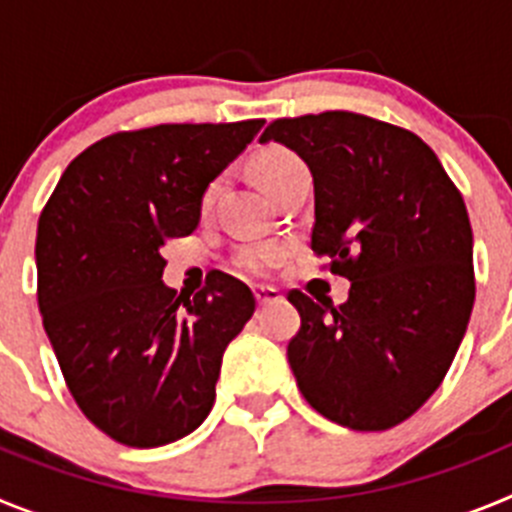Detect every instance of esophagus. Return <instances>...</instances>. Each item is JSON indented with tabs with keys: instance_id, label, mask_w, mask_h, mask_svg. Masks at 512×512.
<instances>
[{
	"instance_id": "obj_1",
	"label": "esophagus",
	"mask_w": 512,
	"mask_h": 512,
	"mask_svg": "<svg viewBox=\"0 0 512 512\" xmlns=\"http://www.w3.org/2000/svg\"><path fill=\"white\" fill-rule=\"evenodd\" d=\"M253 297H256V302H259L261 307L271 305V302L282 300V295H279V289H274V287H256V289H253Z\"/></svg>"
}]
</instances>
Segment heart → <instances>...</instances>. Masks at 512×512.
Returning <instances> with one entry per match:
<instances>
[{
  "instance_id": "heart-1",
  "label": "heart",
  "mask_w": 512,
  "mask_h": 512,
  "mask_svg": "<svg viewBox=\"0 0 512 512\" xmlns=\"http://www.w3.org/2000/svg\"><path fill=\"white\" fill-rule=\"evenodd\" d=\"M251 169H253V176H256V182H259L266 192L274 194V189H277L279 184L292 174V171L305 169V164H302L300 158L289 151V148L266 146L256 153ZM212 197H215V184H210V187L205 189V194H202V205L205 207L210 205ZM282 256H284V246H279V243L246 246L235 253V266H238L241 271H246V274H253V277H264L266 271L277 264Z\"/></svg>"
}]
</instances>
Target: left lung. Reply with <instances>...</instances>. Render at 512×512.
Segmentation results:
<instances>
[{"mask_svg":"<svg viewBox=\"0 0 512 512\" xmlns=\"http://www.w3.org/2000/svg\"><path fill=\"white\" fill-rule=\"evenodd\" d=\"M277 140L310 166L312 251L351 282L348 300H287L302 325L287 346L302 397L354 431L408 420L449 372L474 305L472 225L436 153L359 112L279 117Z\"/></svg>","mask_w":512,"mask_h":512,"instance_id":"obj_1","label":"left lung"}]
</instances>
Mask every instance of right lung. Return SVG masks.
<instances>
[{"mask_svg": "<svg viewBox=\"0 0 512 512\" xmlns=\"http://www.w3.org/2000/svg\"><path fill=\"white\" fill-rule=\"evenodd\" d=\"M264 120L120 130L66 166L35 238L38 307L63 379L99 431L133 449L192 433L223 351L256 310L217 274L189 300L161 282V248L200 223L207 184Z\"/></svg>", "mask_w": 512, "mask_h": 512, "instance_id": "right-lung-1", "label": "right lung"}]
</instances>
